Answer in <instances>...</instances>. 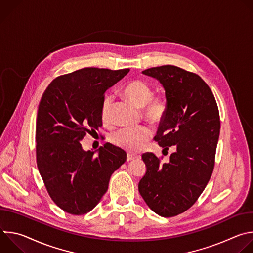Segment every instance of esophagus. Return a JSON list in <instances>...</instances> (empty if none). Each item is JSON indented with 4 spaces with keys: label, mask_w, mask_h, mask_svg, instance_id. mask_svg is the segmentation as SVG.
<instances>
[{
    "label": "esophagus",
    "mask_w": 253,
    "mask_h": 253,
    "mask_svg": "<svg viewBox=\"0 0 253 253\" xmlns=\"http://www.w3.org/2000/svg\"><path fill=\"white\" fill-rule=\"evenodd\" d=\"M137 158V155L133 154V153H127V161H131Z\"/></svg>",
    "instance_id": "34e87169"
}]
</instances>
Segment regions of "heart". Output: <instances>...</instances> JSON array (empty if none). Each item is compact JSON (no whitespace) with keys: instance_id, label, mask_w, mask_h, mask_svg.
Segmentation results:
<instances>
[{"instance_id":"heart-1","label":"heart","mask_w":253,"mask_h":253,"mask_svg":"<svg viewBox=\"0 0 253 253\" xmlns=\"http://www.w3.org/2000/svg\"><path fill=\"white\" fill-rule=\"evenodd\" d=\"M124 96L137 107L143 108V114L151 122L160 121L166 111V100L161 95H153L152 87L143 80H134L123 89ZM112 97L106 96L101 106V118L106 124L111 122ZM152 133L148 127L137 126L122 128L111 136L112 142L128 151L139 150L147 142Z\"/></svg>"}]
</instances>
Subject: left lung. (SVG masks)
<instances>
[{"instance_id":"8db88e82","label":"left lung","mask_w":253,"mask_h":253,"mask_svg":"<svg viewBox=\"0 0 253 253\" xmlns=\"http://www.w3.org/2000/svg\"><path fill=\"white\" fill-rule=\"evenodd\" d=\"M165 90L166 111L155 141L168 150L167 163L153 153H144L147 169L138 184L146 204L162 217H172L190 208L211 177L220 131L217 104L208 85L196 74L165 65L142 71Z\"/></svg>"}]
</instances>
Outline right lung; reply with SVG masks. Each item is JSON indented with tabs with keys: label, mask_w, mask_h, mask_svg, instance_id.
Masks as SVG:
<instances>
[{
	"label": "right lung",
	"mask_w": 253,
	"mask_h": 253,
	"mask_svg": "<svg viewBox=\"0 0 253 253\" xmlns=\"http://www.w3.org/2000/svg\"><path fill=\"white\" fill-rule=\"evenodd\" d=\"M129 69L83 68L54 79L45 90L36 121L37 166L52 200L64 211L82 215L106 193L126 152L110 143L95 152L81 141L102 126L105 92Z\"/></svg>",
	"instance_id": "add662e5"
}]
</instances>
